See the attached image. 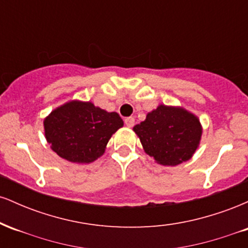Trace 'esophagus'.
Masks as SVG:
<instances>
[{
  "mask_svg": "<svg viewBox=\"0 0 248 248\" xmlns=\"http://www.w3.org/2000/svg\"><path fill=\"white\" fill-rule=\"evenodd\" d=\"M124 124H126L127 127H133L134 124H135V119L132 118V116H128V118L124 119Z\"/></svg>",
  "mask_w": 248,
  "mask_h": 248,
  "instance_id": "1",
  "label": "esophagus"
}]
</instances>
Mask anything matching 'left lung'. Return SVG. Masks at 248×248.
Masks as SVG:
<instances>
[{"mask_svg":"<svg viewBox=\"0 0 248 248\" xmlns=\"http://www.w3.org/2000/svg\"><path fill=\"white\" fill-rule=\"evenodd\" d=\"M133 130L156 163L173 167L192 157L201 143L203 127L198 116L184 107L161 104Z\"/></svg>","mask_w":248,"mask_h":248,"instance_id":"obj_1","label":"left lung"}]
</instances>
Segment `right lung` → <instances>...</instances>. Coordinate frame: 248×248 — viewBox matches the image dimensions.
Wrapping results in <instances>:
<instances>
[{"label": "right lung", "mask_w": 248, "mask_h": 248, "mask_svg": "<svg viewBox=\"0 0 248 248\" xmlns=\"http://www.w3.org/2000/svg\"><path fill=\"white\" fill-rule=\"evenodd\" d=\"M44 134L51 149L72 163H92L104 155L106 146L124 121L91 101L70 100L44 119Z\"/></svg>", "instance_id": "obj_1"}]
</instances>
